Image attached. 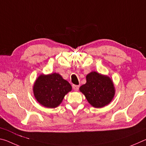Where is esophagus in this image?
Listing matches in <instances>:
<instances>
[{
	"label": "esophagus",
	"instance_id": "esophagus-1",
	"mask_svg": "<svg viewBox=\"0 0 146 146\" xmlns=\"http://www.w3.org/2000/svg\"><path fill=\"white\" fill-rule=\"evenodd\" d=\"M73 89L75 91H78L79 89V86L78 85H73Z\"/></svg>",
	"mask_w": 146,
	"mask_h": 146
}]
</instances>
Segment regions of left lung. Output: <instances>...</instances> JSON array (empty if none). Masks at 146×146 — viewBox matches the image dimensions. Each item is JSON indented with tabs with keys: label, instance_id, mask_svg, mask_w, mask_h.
<instances>
[{
	"label": "left lung",
	"instance_id": "1",
	"mask_svg": "<svg viewBox=\"0 0 146 146\" xmlns=\"http://www.w3.org/2000/svg\"><path fill=\"white\" fill-rule=\"evenodd\" d=\"M79 90L85 95L88 102L97 108L109 104L115 93L111 79L96 71H92L87 75L86 83L81 86Z\"/></svg>",
	"mask_w": 146,
	"mask_h": 146
}]
</instances>
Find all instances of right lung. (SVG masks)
<instances>
[{
  "label": "right lung",
  "instance_id": "obj_1",
  "mask_svg": "<svg viewBox=\"0 0 146 146\" xmlns=\"http://www.w3.org/2000/svg\"><path fill=\"white\" fill-rule=\"evenodd\" d=\"M71 90L70 84L56 73L42 74L36 78L33 89L35 99L48 108H55L60 105L65 95Z\"/></svg>",
  "mask_w": 146,
  "mask_h": 146
}]
</instances>
